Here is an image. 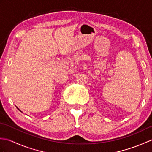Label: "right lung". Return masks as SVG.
<instances>
[{
	"label": "right lung",
	"mask_w": 152,
	"mask_h": 152,
	"mask_svg": "<svg viewBox=\"0 0 152 152\" xmlns=\"http://www.w3.org/2000/svg\"><path fill=\"white\" fill-rule=\"evenodd\" d=\"M16 107H17V106H16ZM17 108H18V110H19V111H20V112H21V110H19V108H18V107H17Z\"/></svg>",
	"instance_id": "obj_1"
}]
</instances>
